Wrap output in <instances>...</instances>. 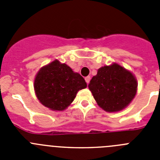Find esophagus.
<instances>
[{"label":"esophagus","mask_w":160,"mask_h":160,"mask_svg":"<svg viewBox=\"0 0 160 160\" xmlns=\"http://www.w3.org/2000/svg\"><path fill=\"white\" fill-rule=\"evenodd\" d=\"M85 80H86V82H87V84H88V83L90 82V76H87V77L85 78Z\"/></svg>","instance_id":"obj_1"}]
</instances>
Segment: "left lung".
<instances>
[{"label": "left lung", "mask_w": 160, "mask_h": 160, "mask_svg": "<svg viewBox=\"0 0 160 160\" xmlns=\"http://www.w3.org/2000/svg\"><path fill=\"white\" fill-rule=\"evenodd\" d=\"M133 73L116 63L99 68L88 87L98 105L107 112H116L129 105L137 92Z\"/></svg>", "instance_id": "left-lung-1"}]
</instances>
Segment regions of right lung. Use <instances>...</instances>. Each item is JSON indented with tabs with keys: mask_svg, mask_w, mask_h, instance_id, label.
<instances>
[{
	"mask_svg": "<svg viewBox=\"0 0 160 160\" xmlns=\"http://www.w3.org/2000/svg\"><path fill=\"white\" fill-rule=\"evenodd\" d=\"M85 79L70 66L55 60L41 68L34 80L37 98L52 111H64L75 98L78 91L87 87Z\"/></svg>",
	"mask_w": 160,
	"mask_h": 160,
	"instance_id": "add662e5",
	"label": "right lung"
}]
</instances>
